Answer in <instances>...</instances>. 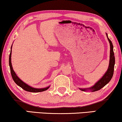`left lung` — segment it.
Returning <instances> with one entry per match:
<instances>
[{"label": "left lung", "instance_id": "left-lung-1", "mask_svg": "<svg viewBox=\"0 0 122 122\" xmlns=\"http://www.w3.org/2000/svg\"><path fill=\"white\" fill-rule=\"evenodd\" d=\"M106 36H107V40H108L109 43H110V60H109V65L108 69L106 71L105 74L103 75L102 78L98 81L92 87L89 88H79L82 91H90L91 92H95L97 91L100 90L102 88L106 86L110 80L112 79V75L114 73V69L115 65V56L114 53L113 51V45L112 41L109 39L107 36V33H106Z\"/></svg>", "mask_w": 122, "mask_h": 122}]
</instances>
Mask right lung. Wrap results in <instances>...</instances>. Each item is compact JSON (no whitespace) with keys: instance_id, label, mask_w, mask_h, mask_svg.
Instances as JSON below:
<instances>
[{"instance_id":"right-lung-1","label":"right lung","mask_w":122,"mask_h":122,"mask_svg":"<svg viewBox=\"0 0 122 122\" xmlns=\"http://www.w3.org/2000/svg\"><path fill=\"white\" fill-rule=\"evenodd\" d=\"M12 45L10 48V57H9V65H10V72H11L12 77L13 78L14 81L16 83L18 86H20V87H21L23 89H24L25 91H26L28 92H43L44 91L47 90L50 87V86H48L47 87L43 88H34L30 86L28 84H27L26 83L24 82L22 80L20 79L17 76V75H16V72H15V71L13 70V67L12 65V62H11V54H12Z\"/></svg>"}]
</instances>
